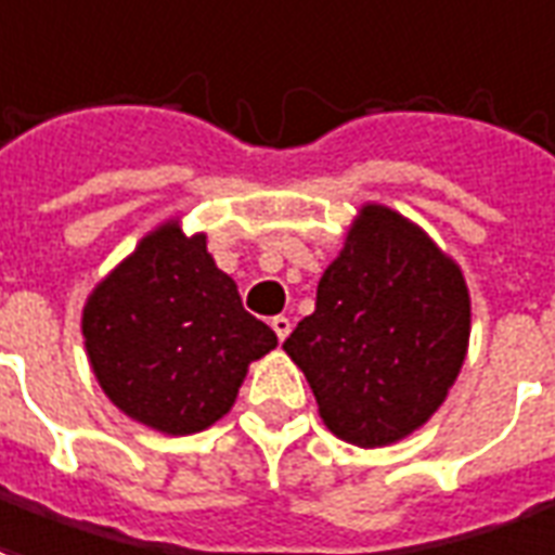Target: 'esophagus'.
I'll return each instance as SVG.
<instances>
[{
  "label": "esophagus",
  "instance_id": "1",
  "mask_svg": "<svg viewBox=\"0 0 555 555\" xmlns=\"http://www.w3.org/2000/svg\"><path fill=\"white\" fill-rule=\"evenodd\" d=\"M270 326H273V332H276L279 340H285L291 335V320L285 318V314H276V318L270 320Z\"/></svg>",
  "mask_w": 555,
  "mask_h": 555
}]
</instances>
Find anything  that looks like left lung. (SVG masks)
<instances>
[{
  "label": "left lung",
  "mask_w": 555,
  "mask_h": 555,
  "mask_svg": "<svg viewBox=\"0 0 555 555\" xmlns=\"http://www.w3.org/2000/svg\"><path fill=\"white\" fill-rule=\"evenodd\" d=\"M470 338L462 270L424 229L364 205L318 302L282 344L340 441L382 447L444 403Z\"/></svg>",
  "instance_id": "obj_1"
}]
</instances>
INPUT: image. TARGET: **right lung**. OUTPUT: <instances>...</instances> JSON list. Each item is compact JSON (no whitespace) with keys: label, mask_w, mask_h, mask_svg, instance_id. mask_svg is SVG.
Wrapping results in <instances>:
<instances>
[{"label":"right lung","mask_w":555,"mask_h":555,"mask_svg":"<svg viewBox=\"0 0 555 555\" xmlns=\"http://www.w3.org/2000/svg\"><path fill=\"white\" fill-rule=\"evenodd\" d=\"M81 335L102 391L120 412L167 435L220 421L249 361L276 347L237 285L179 220L143 237L88 297Z\"/></svg>","instance_id":"add662e5"}]
</instances>
